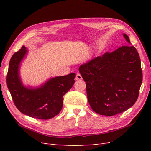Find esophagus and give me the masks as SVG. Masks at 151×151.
Returning a JSON list of instances; mask_svg holds the SVG:
<instances>
[{
	"mask_svg": "<svg viewBox=\"0 0 151 151\" xmlns=\"http://www.w3.org/2000/svg\"><path fill=\"white\" fill-rule=\"evenodd\" d=\"M82 79H83V77H82V76H81V75L80 74H79V73H78V74H76V80L78 81V80H81Z\"/></svg>",
	"mask_w": 151,
	"mask_h": 151,
	"instance_id": "34e87169",
	"label": "esophagus"
}]
</instances>
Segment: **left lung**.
Instances as JSON below:
<instances>
[{"label":"left lung","instance_id":"obj_1","mask_svg":"<svg viewBox=\"0 0 151 151\" xmlns=\"http://www.w3.org/2000/svg\"><path fill=\"white\" fill-rule=\"evenodd\" d=\"M130 43L129 36L123 34ZM86 82L87 96L93 110L111 116L136 102L142 82L141 62L137 49L125 45L94 58L79 67Z\"/></svg>","mask_w":151,"mask_h":151}]
</instances>
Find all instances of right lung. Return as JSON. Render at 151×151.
<instances>
[{
  "instance_id": "add662e5",
  "label": "right lung",
  "mask_w": 151,
  "mask_h": 151,
  "mask_svg": "<svg viewBox=\"0 0 151 151\" xmlns=\"http://www.w3.org/2000/svg\"><path fill=\"white\" fill-rule=\"evenodd\" d=\"M27 50L22 46L12 56L7 75V85L16 108L24 115L48 120L60 113L63 95L74 85L76 74L71 73L49 79L38 88H27L19 76V65Z\"/></svg>"
}]
</instances>
